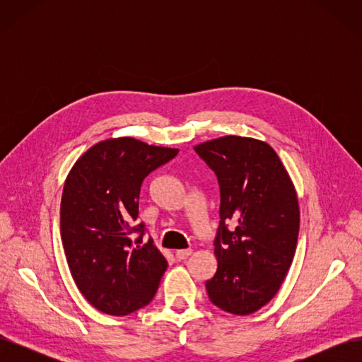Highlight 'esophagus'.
Returning <instances> with one entry per match:
<instances>
[{
    "label": "esophagus",
    "mask_w": 362,
    "mask_h": 362,
    "mask_svg": "<svg viewBox=\"0 0 362 362\" xmlns=\"http://www.w3.org/2000/svg\"><path fill=\"white\" fill-rule=\"evenodd\" d=\"M190 254H192V249H180L175 252V255H177L178 259H185L187 257H190Z\"/></svg>",
    "instance_id": "obj_1"
}]
</instances>
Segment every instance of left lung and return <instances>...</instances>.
Here are the masks:
<instances>
[{
  "mask_svg": "<svg viewBox=\"0 0 362 362\" xmlns=\"http://www.w3.org/2000/svg\"><path fill=\"white\" fill-rule=\"evenodd\" d=\"M194 151L221 187L218 264L205 282L208 298L226 313L252 314L273 299L291 266L300 221L298 194L266 141L225 136Z\"/></svg>",
  "mask_w": 362,
  "mask_h": 362,
  "instance_id": "left-lung-1",
  "label": "left lung"
}]
</instances>
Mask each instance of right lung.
Instances as JSON below:
<instances>
[{"mask_svg": "<svg viewBox=\"0 0 362 362\" xmlns=\"http://www.w3.org/2000/svg\"><path fill=\"white\" fill-rule=\"evenodd\" d=\"M177 154L133 137L107 139L87 149L64 181V255L76 287L98 311L128 315L156 296L168 261L152 238L144 243L145 225L133 223L141 182Z\"/></svg>", "mask_w": 362, "mask_h": 362, "instance_id": "obj_1", "label": "right lung"}]
</instances>
